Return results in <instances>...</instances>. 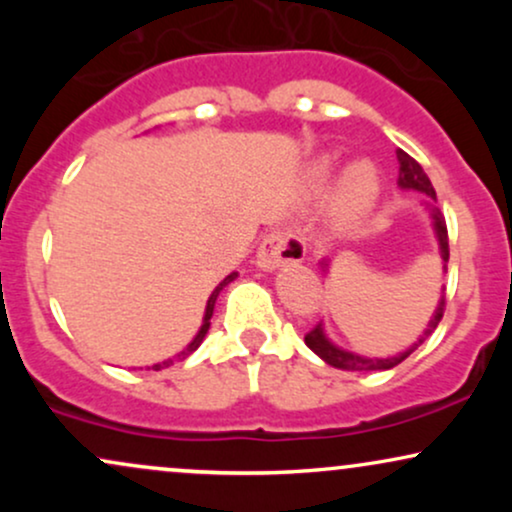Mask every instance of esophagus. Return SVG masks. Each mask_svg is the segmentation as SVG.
Masks as SVG:
<instances>
[{"mask_svg":"<svg viewBox=\"0 0 512 512\" xmlns=\"http://www.w3.org/2000/svg\"><path fill=\"white\" fill-rule=\"evenodd\" d=\"M305 257V238L293 228H274L262 238L257 250V264L262 269H276L284 264H296Z\"/></svg>","mask_w":512,"mask_h":512,"instance_id":"obj_1","label":"esophagus"}]
</instances>
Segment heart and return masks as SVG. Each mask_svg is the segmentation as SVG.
<instances>
[{
    "label": "heart",
    "instance_id": "1",
    "mask_svg": "<svg viewBox=\"0 0 512 512\" xmlns=\"http://www.w3.org/2000/svg\"><path fill=\"white\" fill-rule=\"evenodd\" d=\"M334 163L330 158H322L313 166V182L325 185L332 180ZM375 195H378V175L370 163H356L344 173L342 182H339V195H337V211L342 221H356L366 214L370 204H373Z\"/></svg>",
    "mask_w": 512,
    "mask_h": 512
}]
</instances>
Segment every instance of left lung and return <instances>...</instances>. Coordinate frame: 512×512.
<instances>
[{"label":"left lung","mask_w":512,"mask_h":512,"mask_svg":"<svg viewBox=\"0 0 512 512\" xmlns=\"http://www.w3.org/2000/svg\"><path fill=\"white\" fill-rule=\"evenodd\" d=\"M397 161H399V185H402L404 190L424 192V195L436 199V190H433L431 180H428L424 168H421L419 163H416L414 158L407 154V151L399 149L397 151ZM433 221H436L440 252H443V260L448 262V257H450L448 226H445V216L440 214V209H433ZM443 313H445V298H440L436 315L431 317V322H428L426 332L421 334L419 342L411 344L409 349L404 351V354H399L395 358H366V356H356V354H351V351L339 349V346H334L330 339L325 337V332H322V325H315L313 330L305 334V344H308V349H313L315 354L322 358V361H327L334 368H342V370H387V368H395L397 363H402L404 358L414 354V351L419 349L421 344H424V339L428 337V334H431L438 327V322H440V317H443Z\"/></svg>","instance_id":"8db88e82"}]
</instances>
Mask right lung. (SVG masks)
Here are the masks:
<instances>
[{"mask_svg":"<svg viewBox=\"0 0 512 512\" xmlns=\"http://www.w3.org/2000/svg\"><path fill=\"white\" fill-rule=\"evenodd\" d=\"M233 276H236V274H228V276H226V279H223V281H221V284H219V286H216V289H214V293H211V296H209V301H207V313H204V325H202V327H199L197 337H195V339H192V342H190V344H187V349H185V351H180V354H178V358H180V361H182V358H187V356H190V354H192V351H197V346H199V344H202L204 334H207V330H209V320H211V315H214V303H216V296H219V293H221V289H223V286H226V284H228V281H233ZM170 363H173V358H168V361H163V363H156V366H154V370L168 368V366H170Z\"/></svg>","mask_w":512,"mask_h":512,"instance_id":"obj_1","label":"right lung"}]
</instances>
